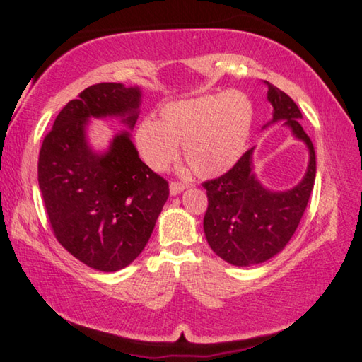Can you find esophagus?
I'll list each match as a JSON object with an SVG mask.
<instances>
[{
	"mask_svg": "<svg viewBox=\"0 0 362 362\" xmlns=\"http://www.w3.org/2000/svg\"><path fill=\"white\" fill-rule=\"evenodd\" d=\"M187 188H188L187 183H180V182H170L169 183V192H170V194H173V196L182 193L183 189H187Z\"/></svg>",
	"mask_w": 362,
	"mask_h": 362,
	"instance_id": "34e87169",
	"label": "esophagus"
}]
</instances>
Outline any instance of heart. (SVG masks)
<instances>
[{"label": "heart", "mask_w": 362, "mask_h": 362, "mask_svg": "<svg viewBox=\"0 0 362 362\" xmlns=\"http://www.w3.org/2000/svg\"><path fill=\"white\" fill-rule=\"evenodd\" d=\"M252 121V102L240 90L170 100L159 107L158 121H139L134 142L153 170L174 164L183 145L194 175L216 177L241 158Z\"/></svg>", "instance_id": "heart-1"}]
</instances>
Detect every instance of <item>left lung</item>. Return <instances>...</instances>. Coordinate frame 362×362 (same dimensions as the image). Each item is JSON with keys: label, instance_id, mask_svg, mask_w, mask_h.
<instances>
[{"label": "left lung", "instance_id": "8db88e82", "mask_svg": "<svg viewBox=\"0 0 362 362\" xmlns=\"http://www.w3.org/2000/svg\"><path fill=\"white\" fill-rule=\"evenodd\" d=\"M265 84L273 107V119L268 124L283 121L292 136L306 145L310 161L303 179L286 192L268 189L257 179L254 148L244 153L228 173L203 183L209 201L203 223L206 240L220 259L236 267L263 263L286 247L315 185L316 155L300 124L303 116L289 95L268 81Z\"/></svg>", "mask_w": 362, "mask_h": 362}]
</instances>
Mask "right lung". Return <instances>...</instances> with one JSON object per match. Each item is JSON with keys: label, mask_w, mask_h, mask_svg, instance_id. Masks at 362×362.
Listing matches in <instances>:
<instances>
[{"label": "right lung", "mask_w": 362, "mask_h": 362, "mask_svg": "<svg viewBox=\"0 0 362 362\" xmlns=\"http://www.w3.org/2000/svg\"><path fill=\"white\" fill-rule=\"evenodd\" d=\"M140 102L137 86H89L60 110L40 150L38 183L54 235L79 262L105 273L142 252L169 183L139 158L129 131L94 151L86 129L90 118H119L134 129Z\"/></svg>", "instance_id": "1"}]
</instances>
